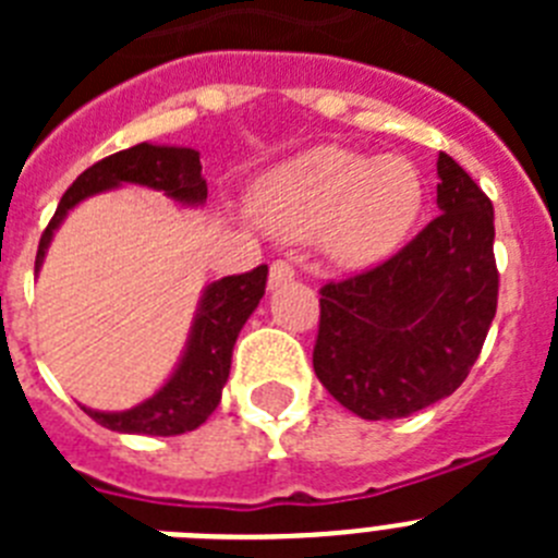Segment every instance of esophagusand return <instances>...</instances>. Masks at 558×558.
<instances>
[{
    "label": "esophagus",
    "mask_w": 558,
    "mask_h": 558,
    "mask_svg": "<svg viewBox=\"0 0 558 558\" xmlns=\"http://www.w3.org/2000/svg\"><path fill=\"white\" fill-rule=\"evenodd\" d=\"M293 279H295V268L288 263V259H276V263L270 265V279H268L270 290L282 288V284L293 282Z\"/></svg>",
    "instance_id": "obj_1"
}]
</instances>
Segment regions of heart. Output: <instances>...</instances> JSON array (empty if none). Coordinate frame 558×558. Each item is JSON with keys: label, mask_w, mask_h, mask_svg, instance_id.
I'll use <instances>...</instances> for the list:
<instances>
[{"label": "heart", "mask_w": 558, "mask_h": 558, "mask_svg": "<svg viewBox=\"0 0 558 558\" xmlns=\"http://www.w3.org/2000/svg\"><path fill=\"white\" fill-rule=\"evenodd\" d=\"M425 204V184L402 156L322 145L274 167L251 195L256 220L279 240L322 236L347 268L386 259L405 243Z\"/></svg>", "instance_id": "heart-1"}]
</instances>
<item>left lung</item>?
Returning a JSON list of instances; mask_svg holds the SVG:
<instances>
[{
	"label": "left lung",
	"mask_w": 558,
	"mask_h": 558,
	"mask_svg": "<svg viewBox=\"0 0 558 558\" xmlns=\"http://www.w3.org/2000/svg\"><path fill=\"white\" fill-rule=\"evenodd\" d=\"M438 218L372 270L322 288L313 368L360 418H402L450 397L497 313L495 209L438 153Z\"/></svg>",
	"instance_id": "obj_1"
}]
</instances>
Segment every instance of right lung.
I'll return each mask as SVG.
<instances>
[{
  "label": "right lung",
  "mask_w": 558,
  "mask_h": 558,
  "mask_svg": "<svg viewBox=\"0 0 558 558\" xmlns=\"http://www.w3.org/2000/svg\"><path fill=\"white\" fill-rule=\"evenodd\" d=\"M122 184L150 186V190L165 192L167 198L186 206H198L206 201V181L201 175L198 150L142 142V145L113 153L81 172L75 184L63 192L61 204L38 243L36 270L41 268L49 240L69 215V209L88 195L117 190ZM265 282H268V265L211 282L201 295L184 357L165 386L131 411L106 413L92 411V408H83V411L108 430L142 433V436H179V433L204 425L211 411L218 408L220 393L229 379L231 349H234L243 324L248 322V315L265 295Z\"/></svg>",
  "instance_id": "obj_1"
}]
</instances>
